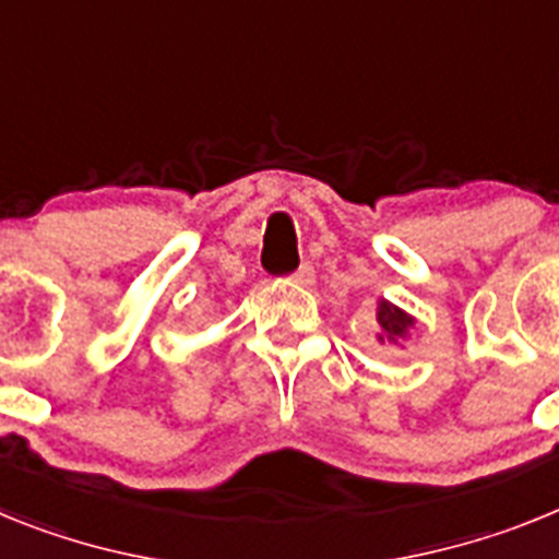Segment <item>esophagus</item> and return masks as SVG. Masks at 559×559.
Returning <instances> with one entry per match:
<instances>
[{"label":"esophagus","instance_id":"1","mask_svg":"<svg viewBox=\"0 0 559 559\" xmlns=\"http://www.w3.org/2000/svg\"><path fill=\"white\" fill-rule=\"evenodd\" d=\"M293 281L298 286H312L314 284V266L309 264V261H307V264H300L298 273L293 275Z\"/></svg>","mask_w":559,"mask_h":559}]
</instances>
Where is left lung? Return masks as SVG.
I'll use <instances>...</instances> for the list:
<instances>
[{
	"mask_svg": "<svg viewBox=\"0 0 559 559\" xmlns=\"http://www.w3.org/2000/svg\"><path fill=\"white\" fill-rule=\"evenodd\" d=\"M377 323H380L382 332L377 334L380 343H400L402 337H407V329L414 326V318L407 312H402L400 307L388 304V300H380L377 307Z\"/></svg>",
	"mask_w": 559,
	"mask_h": 559,
	"instance_id": "obj_1",
	"label": "left lung"
}]
</instances>
